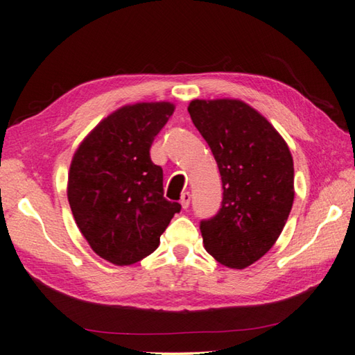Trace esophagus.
Segmentation results:
<instances>
[{"instance_id":"esophagus-1","label":"esophagus","mask_w":355,"mask_h":355,"mask_svg":"<svg viewBox=\"0 0 355 355\" xmlns=\"http://www.w3.org/2000/svg\"><path fill=\"white\" fill-rule=\"evenodd\" d=\"M190 201H191V195H190V191H184L182 196H181L182 209H189V206H190Z\"/></svg>"}]
</instances>
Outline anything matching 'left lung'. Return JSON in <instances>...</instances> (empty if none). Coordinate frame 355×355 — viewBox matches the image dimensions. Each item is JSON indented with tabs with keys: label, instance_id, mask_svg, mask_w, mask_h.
Returning <instances> with one entry per match:
<instances>
[{
	"label": "left lung",
	"instance_id": "obj_1",
	"mask_svg": "<svg viewBox=\"0 0 355 355\" xmlns=\"http://www.w3.org/2000/svg\"><path fill=\"white\" fill-rule=\"evenodd\" d=\"M189 114L223 182L220 210L200 223L204 246L220 263L243 270L271 250L287 223L293 159L268 120L239 99H195Z\"/></svg>",
	"mask_w": 355,
	"mask_h": 355
}]
</instances>
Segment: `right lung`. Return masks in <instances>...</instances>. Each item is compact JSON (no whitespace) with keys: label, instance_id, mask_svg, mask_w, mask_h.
I'll use <instances>...</instances> for the list:
<instances>
[{"label":"right lung","instance_id":"add662e5","mask_svg":"<svg viewBox=\"0 0 355 355\" xmlns=\"http://www.w3.org/2000/svg\"><path fill=\"white\" fill-rule=\"evenodd\" d=\"M174 105H124L80 143L68 176V202L92 250L115 265H132L157 250L181 204L164 198V171L149 149Z\"/></svg>","mask_w":355,"mask_h":355}]
</instances>
